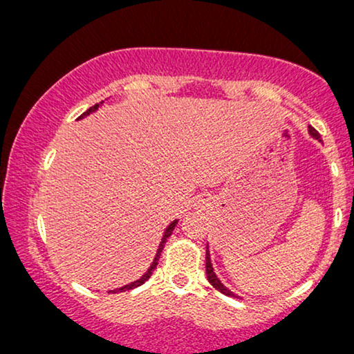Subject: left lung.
I'll list each match as a JSON object with an SVG mask.
<instances>
[{
    "label": "left lung",
    "mask_w": 354,
    "mask_h": 354,
    "mask_svg": "<svg viewBox=\"0 0 354 354\" xmlns=\"http://www.w3.org/2000/svg\"><path fill=\"white\" fill-rule=\"evenodd\" d=\"M308 131H310V135L313 136V138H316V140H321V135L318 133V131H316L313 127H308ZM207 278H208V281L211 283V286H213L214 289H218L219 292H223L224 295H234L232 294L227 288H224V284L219 281L218 279V277H216V273H214V270H213V266H211V259H209V252H208V248H207Z\"/></svg>",
    "instance_id": "left-lung-1"
}]
</instances>
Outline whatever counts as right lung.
I'll list each match as a JSON object with an SVG mask.
<instances>
[{"label": "right lung", "mask_w": 354, "mask_h": 354, "mask_svg": "<svg viewBox=\"0 0 354 354\" xmlns=\"http://www.w3.org/2000/svg\"><path fill=\"white\" fill-rule=\"evenodd\" d=\"M103 103V102H102ZM98 106H100V103H97V104H93L92 108H88L86 113L84 114H81V118H84V115H87V114H91V113H93V111H97L98 109ZM178 224V221H173V223L168 225L167 227V230H165V234H163V239H162V241H160V245H159V250H157V254H156V257H154V261H152V263H151V267H149V270H147L143 277H141L140 279H136V281H133V283H130V284H125V286H122V288H119V289H114V291H109V292H124V291H130V289H135V288H138V286H141V284L143 283H146L147 279L151 278V275H152V272H154V268L157 267V263H159V259H160V252H162V250H163V245H165V241L168 240V236L171 235V232L175 230V225Z\"/></svg>", "instance_id": "1"}]
</instances>
